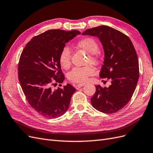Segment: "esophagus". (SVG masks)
<instances>
[{
	"instance_id": "1",
	"label": "esophagus",
	"mask_w": 153,
	"mask_h": 153,
	"mask_svg": "<svg viewBox=\"0 0 153 153\" xmlns=\"http://www.w3.org/2000/svg\"><path fill=\"white\" fill-rule=\"evenodd\" d=\"M84 85V84H78V85H75V87L76 88V89H79L80 87H83Z\"/></svg>"
}]
</instances>
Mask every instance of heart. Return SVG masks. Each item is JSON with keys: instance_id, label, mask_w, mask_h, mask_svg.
<instances>
[{"instance_id": "b5f03b06", "label": "heart", "mask_w": 153, "mask_h": 153, "mask_svg": "<svg viewBox=\"0 0 153 153\" xmlns=\"http://www.w3.org/2000/svg\"><path fill=\"white\" fill-rule=\"evenodd\" d=\"M77 46L79 48L85 50L89 54V60L92 63H97L98 61L96 53L99 50L98 44L91 38H86L78 41ZM59 62L62 67L68 68L71 62L70 51L68 47H64L59 55ZM94 69L91 66L75 67L68 73V78L69 81L78 84H82L87 81L88 77L93 75Z\"/></svg>"}]
</instances>
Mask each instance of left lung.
<instances>
[{
  "label": "left lung",
  "instance_id": "8db88e82",
  "mask_svg": "<svg viewBox=\"0 0 153 153\" xmlns=\"http://www.w3.org/2000/svg\"><path fill=\"white\" fill-rule=\"evenodd\" d=\"M82 35L99 38L105 55L100 76L107 78L111 83L108 87L95 85L91 104L101 112H116L129 102L137 87L139 66L135 49L127 36L108 26L88 29Z\"/></svg>",
  "mask_w": 153,
  "mask_h": 153
}]
</instances>
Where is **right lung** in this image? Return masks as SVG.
<instances>
[{
    "mask_svg": "<svg viewBox=\"0 0 153 153\" xmlns=\"http://www.w3.org/2000/svg\"><path fill=\"white\" fill-rule=\"evenodd\" d=\"M80 34L76 30H48L32 38L22 51L18 63L20 85L31 107L45 117H61L69 108L75 88L67 84L53 90L52 85L65 79L59 55L66 43Z\"/></svg>",
    "mask_w": 153,
    "mask_h": 153,
    "instance_id": "add662e5",
    "label": "right lung"
}]
</instances>
